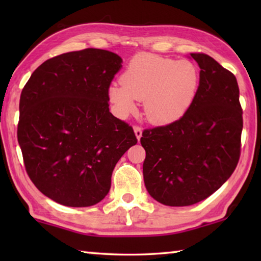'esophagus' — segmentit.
<instances>
[{"mask_svg":"<svg viewBox=\"0 0 261 261\" xmlns=\"http://www.w3.org/2000/svg\"><path fill=\"white\" fill-rule=\"evenodd\" d=\"M134 130H135V134H136L137 139L139 140V139H140V137H141V134H143V129H141V127H140L139 125H135Z\"/></svg>","mask_w":261,"mask_h":261,"instance_id":"1","label":"esophagus"}]
</instances>
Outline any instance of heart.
I'll return each mask as SVG.
<instances>
[{
    "instance_id": "obj_1",
    "label": "heart",
    "mask_w": 261,
    "mask_h": 261,
    "mask_svg": "<svg viewBox=\"0 0 261 261\" xmlns=\"http://www.w3.org/2000/svg\"><path fill=\"white\" fill-rule=\"evenodd\" d=\"M121 82L108 88L110 102L121 116L135 112L136 99L143 100L148 120L166 124L178 120L192 103L199 71L190 61L141 54L130 62Z\"/></svg>"
}]
</instances>
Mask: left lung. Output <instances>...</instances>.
Masks as SVG:
<instances>
[{
  "label": "left lung",
  "mask_w": 261,
  "mask_h": 261,
  "mask_svg": "<svg viewBox=\"0 0 261 261\" xmlns=\"http://www.w3.org/2000/svg\"><path fill=\"white\" fill-rule=\"evenodd\" d=\"M199 86L179 120L143 131V165L148 193L167 206L205 200L230 177L241 155L243 110L229 70L204 53H191Z\"/></svg>",
  "instance_id": "1"
}]
</instances>
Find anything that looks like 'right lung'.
<instances>
[{
  "label": "right lung",
  "instance_id": "1",
  "mask_svg": "<svg viewBox=\"0 0 261 261\" xmlns=\"http://www.w3.org/2000/svg\"><path fill=\"white\" fill-rule=\"evenodd\" d=\"M121 63L96 48L65 53L43 62L21 91L17 137L26 173L61 205L102 200L117 161L138 141L109 112L108 88Z\"/></svg>",
  "mask_w": 261,
  "mask_h": 261
}]
</instances>
